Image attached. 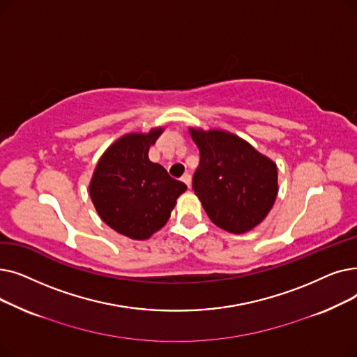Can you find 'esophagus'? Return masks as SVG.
<instances>
[{"mask_svg": "<svg viewBox=\"0 0 357 357\" xmlns=\"http://www.w3.org/2000/svg\"><path fill=\"white\" fill-rule=\"evenodd\" d=\"M181 180L190 188V185H192V176H190V173H184V174L181 176Z\"/></svg>", "mask_w": 357, "mask_h": 357, "instance_id": "1", "label": "esophagus"}]
</instances>
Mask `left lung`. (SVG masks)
<instances>
[{"label": "left lung", "mask_w": 357, "mask_h": 357, "mask_svg": "<svg viewBox=\"0 0 357 357\" xmlns=\"http://www.w3.org/2000/svg\"><path fill=\"white\" fill-rule=\"evenodd\" d=\"M200 151L193 190L212 222L232 234L261 224L278 197V167L236 135L189 128Z\"/></svg>", "instance_id": "1"}]
</instances>
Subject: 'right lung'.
<instances>
[{
  "mask_svg": "<svg viewBox=\"0 0 357 357\" xmlns=\"http://www.w3.org/2000/svg\"><path fill=\"white\" fill-rule=\"evenodd\" d=\"M132 132L114 141L100 157L90 181L93 205L116 232L132 240H148L172 215L176 202L188 185L167 169L149 161V146L162 133Z\"/></svg>",
  "mask_w": 357,
  "mask_h": 357,
  "instance_id": "obj_1",
  "label": "right lung"
}]
</instances>
